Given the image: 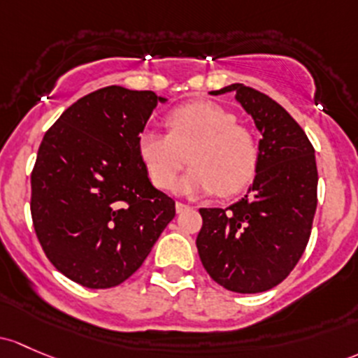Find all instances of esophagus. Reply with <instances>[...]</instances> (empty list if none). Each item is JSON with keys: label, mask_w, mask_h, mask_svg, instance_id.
Returning a JSON list of instances; mask_svg holds the SVG:
<instances>
[{"label": "esophagus", "mask_w": 358, "mask_h": 358, "mask_svg": "<svg viewBox=\"0 0 358 358\" xmlns=\"http://www.w3.org/2000/svg\"><path fill=\"white\" fill-rule=\"evenodd\" d=\"M176 213H185V210H189V209H192V206H189V204H183V202H176Z\"/></svg>", "instance_id": "esophagus-1"}]
</instances>
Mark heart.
<instances>
[{
  "instance_id": "heart-1",
  "label": "heart",
  "mask_w": 358,
  "mask_h": 358,
  "mask_svg": "<svg viewBox=\"0 0 358 358\" xmlns=\"http://www.w3.org/2000/svg\"><path fill=\"white\" fill-rule=\"evenodd\" d=\"M168 134L145 130L137 150L150 180L159 189H171L185 164H194L180 182L183 194L220 192L238 194L257 166L254 135L235 116L209 101L185 104L166 118Z\"/></svg>"
}]
</instances>
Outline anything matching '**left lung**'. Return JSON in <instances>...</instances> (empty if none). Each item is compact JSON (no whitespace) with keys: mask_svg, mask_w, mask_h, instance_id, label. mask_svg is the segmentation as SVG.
I'll use <instances>...</instances> for the list:
<instances>
[{"mask_svg":"<svg viewBox=\"0 0 358 358\" xmlns=\"http://www.w3.org/2000/svg\"><path fill=\"white\" fill-rule=\"evenodd\" d=\"M255 129L257 166L247 195L227 209L202 208L197 250L209 276L229 292L261 293L280 285L306 250L317 208V166L306 131L259 90L231 84Z\"/></svg>","mask_w":358,"mask_h":358,"instance_id":"left-lung-1","label":"left lung"}]
</instances>
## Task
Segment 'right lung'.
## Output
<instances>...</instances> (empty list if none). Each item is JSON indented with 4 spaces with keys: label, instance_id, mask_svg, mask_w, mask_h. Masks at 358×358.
Instances as JSON below:
<instances>
[{
    "label": "right lung",
    "instance_id": "right-lung-1",
    "mask_svg": "<svg viewBox=\"0 0 358 358\" xmlns=\"http://www.w3.org/2000/svg\"><path fill=\"white\" fill-rule=\"evenodd\" d=\"M166 101L120 85L94 90L41 142L30 176L34 228L51 264L82 287L129 280L175 217V201L150 183L137 150Z\"/></svg>",
    "mask_w": 358,
    "mask_h": 358
}]
</instances>
